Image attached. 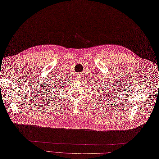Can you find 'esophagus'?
<instances>
[{
    "mask_svg": "<svg viewBox=\"0 0 159 159\" xmlns=\"http://www.w3.org/2000/svg\"><path fill=\"white\" fill-rule=\"evenodd\" d=\"M81 78V74H77V75L76 76V79L77 80H80V79Z\"/></svg>",
    "mask_w": 159,
    "mask_h": 159,
    "instance_id": "obj_1",
    "label": "esophagus"
}]
</instances>
